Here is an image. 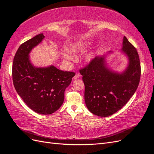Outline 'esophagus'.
Segmentation results:
<instances>
[{
  "instance_id": "esophagus-1",
  "label": "esophagus",
  "mask_w": 154,
  "mask_h": 154,
  "mask_svg": "<svg viewBox=\"0 0 154 154\" xmlns=\"http://www.w3.org/2000/svg\"><path fill=\"white\" fill-rule=\"evenodd\" d=\"M81 76V75L80 73H76L75 74V76H74V79H77V78H79Z\"/></svg>"
}]
</instances>
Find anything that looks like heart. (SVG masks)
Returning <instances> with one entry per match:
<instances>
[{
  "label": "heart",
  "instance_id": "1",
  "mask_svg": "<svg viewBox=\"0 0 154 154\" xmlns=\"http://www.w3.org/2000/svg\"><path fill=\"white\" fill-rule=\"evenodd\" d=\"M86 46H87V44H85L84 43H76L72 45L69 48V50L72 53H78V52L83 50ZM63 57L67 59H72L73 56L70 52H65V53L63 54Z\"/></svg>",
  "mask_w": 154,
  "mask_h": 154
}]
</instances>
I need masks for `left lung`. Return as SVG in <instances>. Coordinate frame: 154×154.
I'll return each instance as SVG.
<instances>
[{
  "mask_svg": "<svg viewBox=\"0 0 154 154\" xmlns=\"http://www.w3.org/2000/svg\"><path fill=\"white\" fill-rule=\"evenodd\" d=\"M122 50L129 59V66L122 74L108 69L103 57H95L80 69L85 85V104L96 116L107 117L120 110L134 95L139 84V56L137 49L125 36Z\"/></svg>",
  "mask_w": 154,
  "mask_h": 154,
  "instance_id": "left-lung-1",
  "label": "left lung"
}]
</instances>
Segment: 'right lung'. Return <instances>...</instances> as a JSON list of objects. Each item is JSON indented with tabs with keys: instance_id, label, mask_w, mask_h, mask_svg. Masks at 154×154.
<instances>
[{
	"instance_id": "1",
	"label": "right lung",
	"mask_w": 154,
	"mask_h": 154,
	"mask_svg": "<svg viewBox=\"0 0 154 154\" xmlns=\"http://www.w3.org/2000/svg\"><path fill=\"white\" fill-rule=\"evenodd\" d=\"M44 37L42 33L39 34L19 47L14 58L12 79L15 89L25 104L36 113L46 115L61 107L65 89L75 73L54 66L36 68L31 65L29 54Z\"/></svg>"
}]
</instances>
